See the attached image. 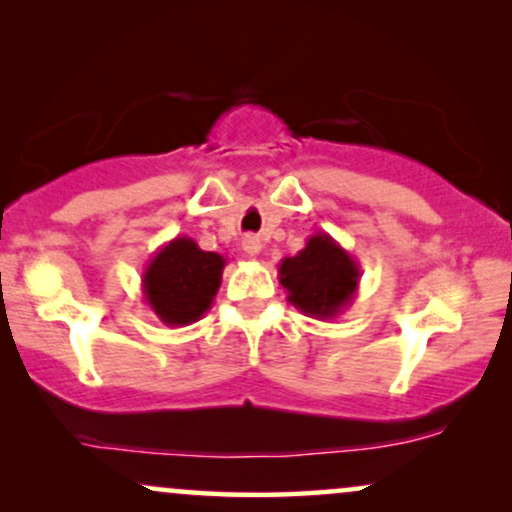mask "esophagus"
Instances as JSON below:
<instances>
[{
	"label": "esophagus",
	"instance_id": "obj_1",
	"mask_svg": "<svg viewBox=\"0 0 512 512\" xmlns=\"http://www.w3.org/2000/svg\"><path fill=\"white\" fill-rule=\"evenodd\" d=\"M240 245H243V250L248 252L250 257L260 255V250H262V240L257 238V236H245V238H243V243H240Z\"/></svg>",
	"mask_w": 512,
	"mask_h": 512
}]
</instances>
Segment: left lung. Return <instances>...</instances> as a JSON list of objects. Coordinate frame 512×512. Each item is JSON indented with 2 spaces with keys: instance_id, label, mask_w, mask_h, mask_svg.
Wrapping results in <instances>:
<instances>
[{
  "instance_id": "8db88e82",
  "label": "left lung",
  "mask_w": 512,
  "mask_h": 512,
  "mask_svg": "<svg viewBox=\"0 0 512 512\" xmlns=\"http://www.w3.org/2000/svg\"><path fill=\"white\" fill-rule=\"evenodd\" d=\"M279 281L293 308L317 320H334L354 301L361 269L330 233H315L298 255L279 262Z\"/></svg>"
}]
</instances>
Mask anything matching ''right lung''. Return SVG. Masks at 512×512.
<instances>
[{"label": "right lung", "mask_w": 512, "mask_h": 512, "mask_svg": "<svg viewBox=\"0 0 512 512\" xmlns=\"http://www.w3.org/2000/svg\"><path fill=\"white\" fill-rule=\"evenodd\" d=\"M226 257L202 250L192 238L178 236L151 257L142 274L144 301L168 327L202 320L221 286Z\"/></svg>", "instance_id": "obj_1"}]
</instances>
